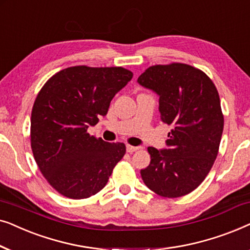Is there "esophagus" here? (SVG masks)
<instances>
[{
	"instance_id": "1",
	"label": "esophagus",
	"mask_w": 250,
	"mask_h": 250,
	"mask_svg": "<svg viewBox=\"0 0 250 250\" xmlns=\"http://www.w3.org/2000/svg\"><path fill=\"white\" fill-rule=\"evenodd\" d=\"M138 149H139L138 146H129V145L126 146V151H127L128 153H133L134 151H136Z\"/></svg>"
}]
</instances>
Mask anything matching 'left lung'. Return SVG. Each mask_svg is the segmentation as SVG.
I'll list each match as a JSON object with an SVG mask.
<instances>
[{"instance_id":"8db88e82","label":"left lung","mask_w":250,"mask_h":250,"mask_svg":"<svg viewBox=\"0 0 250 250\" xmlns=\"http://www.w3.org/2000/svg\"><path fill=\"white\" fill-rule=\"evenodd\" d=\"M138 83L159 97L162 121L172 125L166 146H149L143 182L162 197L190 193L205 180L216 159L223 133L218 92L204 71L186 63L149 67Z\"/></svg>"}]
</instances>
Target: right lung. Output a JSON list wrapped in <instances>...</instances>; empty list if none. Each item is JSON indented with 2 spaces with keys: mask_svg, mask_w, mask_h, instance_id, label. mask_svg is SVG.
Listing matches in <instances>:
<instances>
[{
  "mask_svg": "<svg viewBox=\"0 0 250 250\" xmlns=\"http://www.w3.org/2000/svg\"><path fill=\"white\" fill-rule=\"evenodd\" d=\"M132 77L122 67H69L40 91L30 118L33 155L62 196L84 199L98 193L124 157V143L97 139L87 128L107 115L112 98Z\"/></svg>",
  "mask_w": 250,
  "mask_h": 250,
  "instance_id": "1",
  "label": "right lung"
}]
</instances>
